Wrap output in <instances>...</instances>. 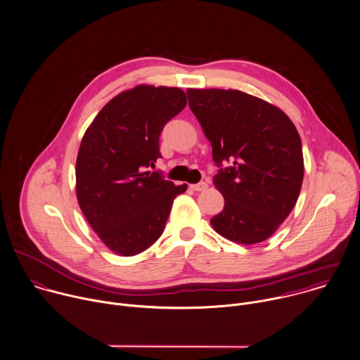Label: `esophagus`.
I'll list each match as a JSON object with an SVG mask.
<instances>
[{
  "mask_svg": "<svg viewBox=\"0 0 360 360\" xmlns=\"http://www.w3.org/2000/svg\"><path fill=\"white\" fill-rule=\"evenodd\" d=\"M207 187H208V184H207L205 181H200V183H197V184H191V186H190V188L194 190V191H204Z\"/></svg>",
  "mask_w": 360,
  "mask_h": 360,
  "instance_id": "34e87169",
  "label": "esophagus"
}]
</instances>
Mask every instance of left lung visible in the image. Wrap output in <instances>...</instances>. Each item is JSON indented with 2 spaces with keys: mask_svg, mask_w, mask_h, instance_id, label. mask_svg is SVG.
Instances as JSON below:
<instances>
[{
  "mask_svg": "<svg viewBox=\"0 0 360 360\" xmlns=\"http://www.w3.org/2000/svg\"><path fill=\"white\" fill-rule=\"evenodd\" d=\"M188 105L212 146V181L225 198L211 218L224 238L252 245L270 238L300 195V135L277 107L238 90H187Z\"/></svg>",
  "mask_w": 360,
  "mask_h": 360,
  "instance_id": "left-lung-1",
  "label": "left lung"
}]
</instances>
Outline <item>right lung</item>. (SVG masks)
<instances>
[{
	"label": "right lung",
	"mask_w": 360,
	"mask_h": 360,
	"mask_svg": "<svg viewBox=\"0 0 360 360\" xmlns=\"http://www.w3.org/2000/svg\"><path fill=\"white\" fill-rule=\"evenodd\" d=\"M187 104L176 87L138 86L114 97L86 131L76 162L79 205L100 239L134 256L163 233L173 200L187 190L155 167L165 125Z\"/></svg>",
	"instance_id": "obj_1"
}]
</instances>
